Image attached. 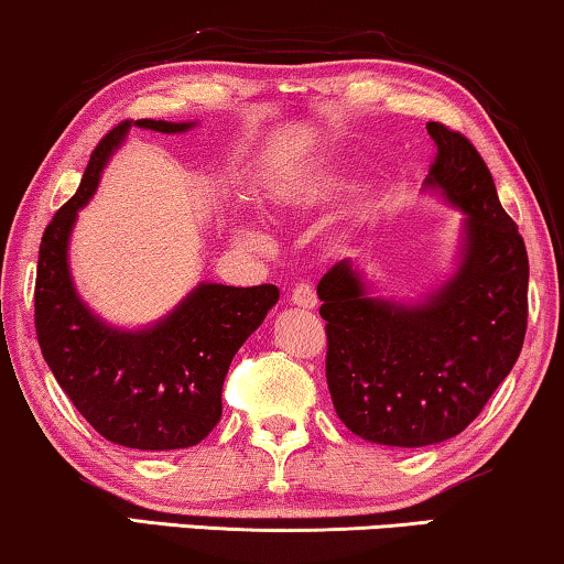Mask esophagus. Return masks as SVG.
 I'll use <instances>...</instances> for the list:
<instances>
[{"label": "esophagus", "instance_id": "1", "mask_svg": "<svg viewBox=\"0 0 564 564\" xmlns=\"http://www.w3.org/2000/svg\"><path fill=\"white\" fill-rule=\"evenodd\" d=\"M290 300H292V305H297V307H315V305H318V295H315V288L311 282L295 284V288H292V292H290Z\"/></svg>", "mask_w": 564, "mask_h": 564}]
</instances>
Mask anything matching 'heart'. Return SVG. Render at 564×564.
<instances>
[{
    "mask_svg": "<svg viewBox=\"0 0 564 564\" xmlns=\"http://www.w3.org/2000/svg\"><path fill=\"white\" fill-rule=\"evenodd\" d=\"M274 197L276 199H292V197H295V192H292V189H276Z\"/></svg>",
    "mask_w": 564,
    "mask_h": 564,
    "instance_id": "1",
    "label": "heart"
}]
</instances>
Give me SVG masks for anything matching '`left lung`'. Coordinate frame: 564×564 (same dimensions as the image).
Returning a JSON list of instances; mask_svg holds the SVG:
<instances>
[{"label": "left lung", "mask_w": 564, "mask_h": 564, "mask_svg": "<svg viewBox=\"0 0 564 564\" xmlns=\"http://www.w3.org/2000/svg\"><path fill=\"white\" fill-rule=\"evenodd\" d=\"M431 187L467 218L459 272L423 305L365 295L349 261L318 282L326 382L336 415L367 442L429 446L465 431L519 359L529 318V257L467 135L429 122Z\"/></svg>", "instance_id": "obj_1"}]
</instances>
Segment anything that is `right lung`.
Wrapping results in <instances>:
<instances>
[{
  "mask_svg": "<svg viewBox=\"0 0 564 564\" xmlns=\"http://www.w3.org/2000/svg\"><path fill=\"white\" fill-rule=\"evenodd\" d=\"M130 126L122 120L105 133L76 195L45 226L35 272V334L61 390L99 436L141 452L184 449L203 442L220 421L230 361L280 290L199 284L166 321L135 334L107 328L84 307L68 280V234ZM135 126L182 133L189 122Z\"/></svg>",
  "mask_w": 564,
  "mask_h": 564,
  "instance_id": "obj_1",
  "label": "right lung"
}]
</instances>
